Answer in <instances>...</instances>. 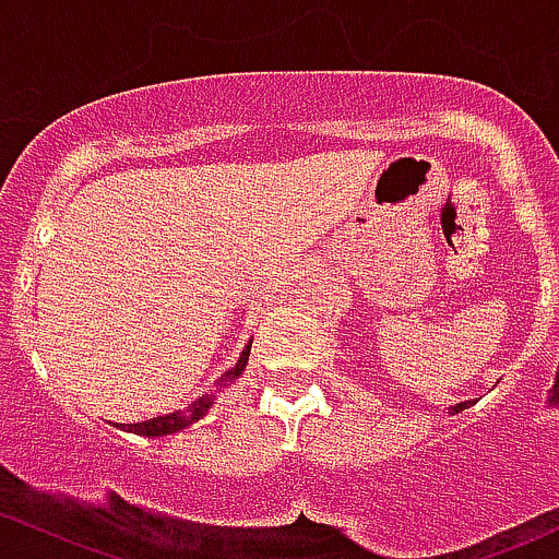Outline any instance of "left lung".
<instances>
[{"label": "left lung", "instance_id": "left-lung-1", "mask_svg": "<svg viewBox=\"0 0 559 559\" xmlns=\"http://www.w3.org/2000/svg\"><path fill=\"white\" fill-rule=\"evenodd\" d=\"M473 403H476V400H465V403H456V405H452V408H449V414H460V411L471 408Z\"/></svg>", "mask_w": 559, "mask_h": 559}]
</instances>
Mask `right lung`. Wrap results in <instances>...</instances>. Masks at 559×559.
<instances>
[{
    "label": "right lung",
    "instance_id": "right-lung-1",
    "mask_svg": "<svg viewBox=\"0 0 559 559\" xmlns=\"http://www.w3.org/2000/svg\"><path fill=\"white\" fill-rule=\"evenodd\" d=\"M251 343H253V337L246 343V348H243V352H240V357H238V362H235V368L224 373V379L218 381L216 389H211V392L202 394L200 400H194V403H191L189 408L173 411V414L156 416V419H148V421H138V425H121V430L134 432V436H145V438H162V436H173V432L186 430V427H191V425H194V421H200L202 416H205L207 411H211L213 400L218 397V392H224V389L233 384L235 379H240V376H243V370H246V365H248V354H251Z\"/></svg>",
    "mask_w": 559,
    "mask_h": 559
}]
</instances>
